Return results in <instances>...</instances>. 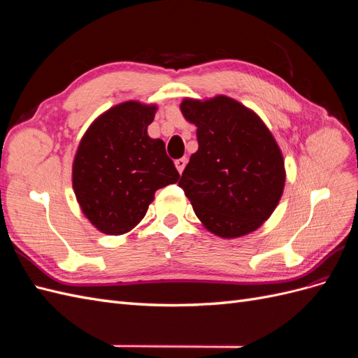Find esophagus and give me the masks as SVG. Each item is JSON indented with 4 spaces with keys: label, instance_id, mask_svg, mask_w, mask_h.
<instances>
[{
    "label": "esophagus",
    "instance_id": "34e87169",
    "mask_svg": "<svg viewBox=\"0 0 358 358\" xmlns=\"http://www.w3.org/2000/svg\"><path fill=\"white\" fill-rule=\"evenodd\" d=\"M187 162H188V159H187L185 157H183V158H179V159H176V161H175L176 169H178V171H179V173H182V171H183V169H185Z\"/></svg>",
    "mask_w": 358,
    "mask_h": 358
}]
</instances>
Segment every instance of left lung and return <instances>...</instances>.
<instances>
[{
  "label": "left lung",
  "mask_w": 358,
  "mask_h": 358,
  "mask_svg": "<svg viewBox=\"0 0 358 358\" xmlns=\"http://www.w3.org/2000/svg\"><path fill=\"white\" fill-rule=\"evenodd\" d=\"M180 112L197 127L199 149L179 180L197 218L222 239L255 231L285 187V162L273 134L254 110L227 95L183 99Z\"/></svg>",
  "instance_id": "left-lung-1"
}]
</instances>
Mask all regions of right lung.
Instances as JSON below:
<instances>
[{
	"label": "right lung",
	"instance_id": "right-lung-1",
	"mask_svg": "<svg viewBox=\"0 0 358 358\" xmlns=\"http://www.w3.org/2000/svg\"><path fill=\"white\" fill-rule=\"evenodd\" d=\"M157 104L119 103L80 138L73 161V191L96 230L119 236L145 218L155 191L179 180L161 138L148 136Z\"/></svg>",
	"mask_w": 358,
	"mask_h": 358
}]
</instances>
